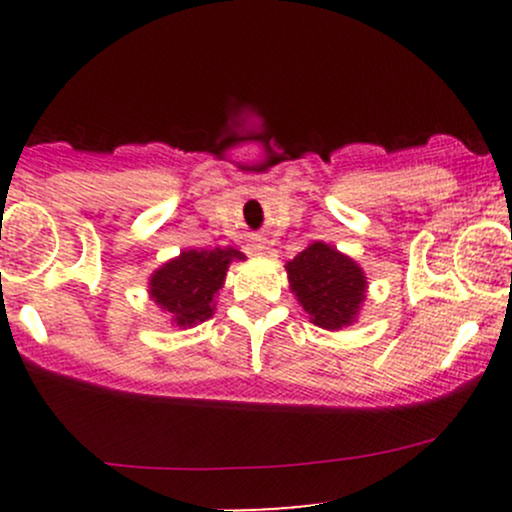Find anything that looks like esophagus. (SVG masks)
Segmentation results:
<instances>
[{"label":"esophagus","mask_w":512,"mask_h":512,"mask_svg":"<svg viewBox=\"0 0 512 512\" xmlns=\"http://www.w3.org/2000/svg\"><path fill=\"white\" fill-rule=\"evenodd\" d=\"M264 250H267V240H264V238H255L250 243L252 255H264Z\"/></svg>","instance_id":"1"}]
</instances>
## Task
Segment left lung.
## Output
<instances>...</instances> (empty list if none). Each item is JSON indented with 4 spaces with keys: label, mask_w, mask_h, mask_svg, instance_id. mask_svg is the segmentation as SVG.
<instances>
[{
    "label": "left lung",
    "mask_w": 512,
    "mask_h": 512,
    "mask_svg": "<svg viewBox=\"0 0 512 512\" xmlns=\"http://www.w3.org/2000/svg\"><path fill=\"white\" fill-rule=\"evenodd\" d=\"M284 267L289 289L313 325L337 332L358 320L366 301L368 276L354 257L313 240Z\"/></svg>",
    "instance_id": "obj_1"
}]
</instances>
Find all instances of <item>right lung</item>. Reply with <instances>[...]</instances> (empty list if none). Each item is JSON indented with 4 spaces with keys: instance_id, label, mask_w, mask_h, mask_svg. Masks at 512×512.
<instances>
[{
    "instance_id": "add662e5",
    "label": "right lung",
    "mask_w": 512,
    "mask_h": 512,
    "mask_svg": "<svg viewBox=\"0 0 512 512\" xmlns=\"http://www.w3.org/2000/svg\"><path fill=\"white\" fill-rule=\"evenodd\" d=\"M236 260L243 262L245 255L233 248H185L154 269L149 276V298L173 327L190 330L202 325L214 315L216 296Z\"/></svg>"
}]
</instances>
